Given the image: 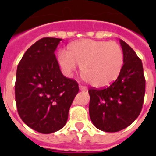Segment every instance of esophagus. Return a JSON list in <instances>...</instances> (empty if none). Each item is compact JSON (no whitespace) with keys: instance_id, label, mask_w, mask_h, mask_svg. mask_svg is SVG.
I'll list each match as a JSON object with an SVG mask.
<instances>
[{"instance_id":"esophagus-1","label":"esophagus","mask_w":156,"mask_h":156,"mask_svg":"<svg viewBox=\"0 0 156 156\" xmlns=\"http://www.w3.org/2000/svg\"><path fill=\"white\" fill-rule=\"evenodd\" d=\"M79 89H80V90H83V91L87 90V88L85 86H83V85H79Z\"/></svg>"}]
</instances>
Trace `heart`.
<instances>
[{
    "mask_svg": "<svg viewBox=\"0 0 156 156\" xmlns=\"http://www.w3.org/2000/svg\"><path fill=\"white\" fill-rule=\"evenodd\" d=\"M59 63L68 75L81 66L86 80L96 87H104L116 80L124 64L122 48L116 42L81 40L71 44L68 53L61 52Z\"/></svg>",
    "mask_w": 156,
    "mask_h": 156,
    "instance_id": "b5f03b06",
    "label": "heart"
}]
</instances>
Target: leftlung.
<instances>
[{
    "label": "left lung",
    "instance_id": "left-lung-1",
    "mask_svg": "<svg viewBox=\"0 0 156 156\" xmlns=\"http://www.w3.org/2000/svg\"><path fill=\"white\" fill-rule=\"evenodd\" d=\"M124 54L121 73L108 87L90 88L89 114L93 125L104 132L126 129L139 116L145 95L143 63L133 48L120 40Z\"/></svg>",
    "mask_w": 156,
    "mask_h": 156
}]
</instances>
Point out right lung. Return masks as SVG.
<instances>
[{
	"label": "right lung",
	"mask_w": 156,
	"mask_h": 156,
	"mask_svg": "<svg viewBox=\"0 0 156 156\" xmlns=\"http://www.w3.org/2000/svg\"><path fill=\"white\" fill-rule=\"evenodd\" d=\"M62 39L46 37L31 45L18 63L15 101L24 123L41 133L61 129L79 87L62 74L55 50Z\"/></svg>",
	"instance_id": "obj_1"
}]
</instances>
